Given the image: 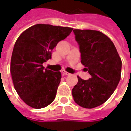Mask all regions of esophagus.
<instances>
[{
	"label": "esophagus",
	"instance_id": "1",
	"mask_svg": "<svg viewBox=\"0 0 131 131\" xmlns=\"http://www.w3.org/2000/svg\"><path fill=\"white\" fill-rule=\"evenodd\" d=\"M62 74H63V75H65V76H69V75H70V74H69V73L67 72L66 71H62Z\"/></svg>",
	"mask_w": 131,
	"mask_h": 131
}]
</instances>
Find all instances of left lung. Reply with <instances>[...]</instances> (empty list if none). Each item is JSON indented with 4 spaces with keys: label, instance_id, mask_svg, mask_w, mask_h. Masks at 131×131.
<instances>
[{
    "label": "left lung",
    "instance_id": "1",
    "mask_svg": "<svg viewBox=\"0 0 131 131\" xmlns=\"http://www.w3.org/2000/svg\"><path fill=\"white\" fill-rule=\"evenodd\" d=\"M73 31L79 46L81 62L91 78L83 80L78 77L72 95L77 104L92 109L105 102L115 91L121 79V60L113 42L103 33L89 29Z\"/></svg>",
    "mask_w": 131,
    "mask_h": 131
}]
</instances>
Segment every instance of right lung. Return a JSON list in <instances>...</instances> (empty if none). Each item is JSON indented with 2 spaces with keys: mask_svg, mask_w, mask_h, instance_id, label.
<instances>
[{
  "mask_svg": "<svg viewBox=\"0 0 131 131\" xmlns=\"http://www.w3.org/2000/svg\"><path fill=\"white\" fill-rule=\"evenodd\" d=\"M73 29L38 24L22 33L14 46L10 72L14 87L21 100L34 109H41L55 98L62 74L44 69L52 50Z\"/></svg>",
  "mask_w": 131,
  "mask_h": 131,
  "instance_id": "1",
  "label": "right lung"
}]
</instances>
